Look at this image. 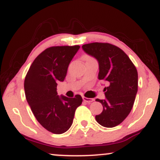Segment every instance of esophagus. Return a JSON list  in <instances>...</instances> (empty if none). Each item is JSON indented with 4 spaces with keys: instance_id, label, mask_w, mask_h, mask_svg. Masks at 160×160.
I'll list each match as a JSON object with an SVG mask.
<instances>
[{
    "instance_id": "esophagus-1",
    "label": "esophagus",
    "mask_w": 160,
    "mask_h": 160,
    "mask_svg": "<svg viewBox=\"0 0 160 160\" xmlns=\"http://www.w3.org/2000/svg\"><path fill=\"white\" fill-rule=\"evenodd\" d=\"M82 100H83L85 102H86V103L90 104L91 102H92L93 101H94V99H93V98H86V97L82 96Z\"/></svg>"
}]
</instances>
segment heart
I'll list each match as a JSON object with an SVG mask.
<instances>
[{
	"label": "heart",
	"instance_id": "b5f03b06",
	"mask_svg": "<svg viewBox=\"0 0 160 160\" xmlns=\"http://www.w3.org/2000/svg\"><path fill=\"white\" fill-rule=\"evenodd\" d=\"M88 58H89V57H87V59H88Z\"/></svg>",
	"mask_w": 160,
	"mask_h": 160
}]
</instances>
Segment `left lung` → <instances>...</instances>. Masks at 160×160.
Wrapping results in <instances>:
<instances>
[{
    "label": "left lung",
    "mask_w": 160,
    "mask_h": 160,
    "mask_svg": "<svg viewBox=\"0 0 160 160\" xmlns=\"http://www.w3.org/2000/svg\"><path fill=\"white\" fill-rule=\"evenodd\" d=\"M84 52L98 62V79L108 82L104 91L106 98L95 99L103 111L95 116L101 126H118L131 112L138 92V71L127 55L119 47L108 43H91L82 46Z\"/></svg>",
    "instance_id": "left-lung-1"
}]
</instances>
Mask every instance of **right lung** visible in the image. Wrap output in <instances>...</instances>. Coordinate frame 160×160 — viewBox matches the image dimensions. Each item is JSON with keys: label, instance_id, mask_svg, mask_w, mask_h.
<instances>
[{"label": "right lung", "instance_id": "1", "mask_svg": "<svg viewBox=\"0 0 160 160\" xmlns=\"http://www.w3.org/2000/svg\"><path fill=\"white\" fill-rule=\"evenodd\" d=\"M80 46L52 47L33 62L24 82L26 100L40 124L54 134L67 132L73 123L77 108L82 104L80 95L74 98L58 95L57 82H62L68 68Z\"/></svg>", "mask_w": 160, "mask_h": 160}]
</instances>
